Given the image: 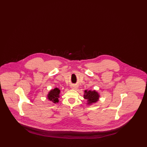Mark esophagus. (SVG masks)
<instances>
[{
  "mask_svg": "<svg viewBox=\"0 0 147 147\" xmlns=\"http://www.w3.org/2000/svg\"><path fill=\"white\" fill-rule=\"evenodd\" d=\"M71 88H73V89H74V90H76V89H77V87H75V86H73V87H71Z\"/></svg>",
  "mask_w": 147,
  "mask_h": 147,
  "instance_id": "esophagus-1",
  "label": "esophagus"
}]
</instances>
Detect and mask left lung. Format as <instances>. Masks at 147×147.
Instances as JSON below:
<instances>
[{
  "mask_svg": "<svg viewBox=\"0 0 147 147\" xmlns=\"http://www.w3.org/2000/svg\"><path fill=\"white\" fill-rule=\"evenodd\" d=\"M84 98L87 100V104L91 105L93 103L96 102L99 98V95L97 92L94 91H87L86 90L84 91Z\"/></svg>",
  "mask_w": 147,
  "mask_h": 147,
  "instance_id": "1",
  "label": "left lung"
}]
</instances>
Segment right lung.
<instances>
[{"label":"right lung","instance_id":"obj_1","mask_svg":"<svg viewBox=\"0 0 147 147\" xmlns=\"http://www.w3.org/2000/svg\"><path fill=\"white\" fill-rule=\"evenodd\" d=\"M60 92V90L57 88H55L54 90H52L51 91H50L48 95V99L55 103H57L59 102L58 98H59Z\"/></svg>","mask_w":147,"mask_h":147}]
</instances>
